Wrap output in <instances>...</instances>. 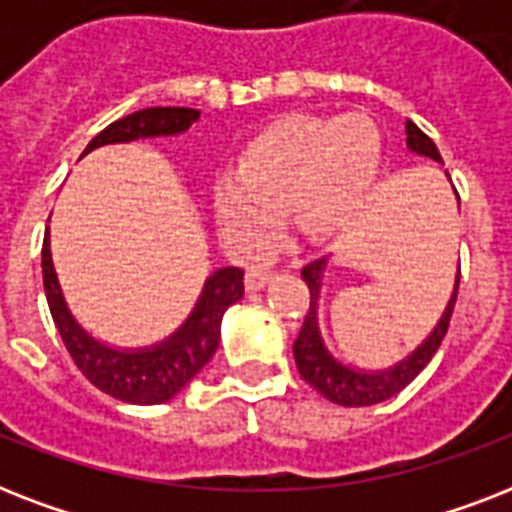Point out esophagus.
Here are the masks:
<instances>
[{"label": "esophagus", "instance_id": "1", "mask_svg": "<svg viewBox=\"0 0 512 512\" xmlns=\"http://www.w3.org/2000/svg\"><path fill=\"white\" fill-rule=\"evenodd\" d=\"M271 279H273L271 271H249L247 276H244V287H247L249 292H257V289H263Z\"/></svg>", "mask_w": 512, "mask_h": 512}]
</instances>
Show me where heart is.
Listing matches in <instances>:
<instances>
[{
  "label": "heart",
  "instance_id": "b5f03b06",
  "mask_svg": "<svg viewBox=\"0 0 512 512\" xmlns=\"http://www.w3.org/2000/svg\"><path fill=\"white\" fill-rule=\"evenodd\" d=\"M380 159V132L366 116L281 119L241 151L233 175L212 185L217 228L239 255H255L276 236L284 209L305 236H335L366 207Z\"/></svg>",
  "mask_w": 512,
  "mask_h": 512
}]
</instances>
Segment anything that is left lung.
Masks as SVG:
<instances>
[{
  "label": "left lung",
  "mask_w": 512,
  "mask_h": 512,
  "mask_svg": "<svg viewBox=\"0 0 512 512\" xmlns=\"http://www.w3.org/2000/svg\"><path fill=\"white\" fill-rule=\"evenodd\" d=\"M406 146H409L412 154L428 156L433 162L444 164L436 143L414 122H406ZM324 268H327V257L313 260V263H308L303 268V281L311 289V308L305 313L303 329H300L295 348H292L295 350L297 369L303 374V380L319 390L321 396L329 398L332 404L372 406L380 404V401H388L390 396L401 393L430 364V358L436 356L438 345L446 337V329H449V321H452L454 303H457V289H460V271H457V281H454L452 300H449L444 316L436 324V329L430 332L428 340L422 342L417 350H412L404 361H398L396 366L380 369V372H364V369H353V366L342 364L340 358L332 356L327 345H324V337L319 332V297L321 281H324Z\"/></svg>",
  "instance_id": "left-lung-1"
}]
</instances>
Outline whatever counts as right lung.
Instances as JSON below:
<instances>
[{
	"instance_id": "obj_1",
	"label": "right lung",
	"mask_w": 512,
	"mask_h": 512,
	"mask_svg": "<svg viewBox=\"0 0 512 512\" xmlns=\"http://www.w3.org/2000/svg\"><path fill=\"white\" fill-rule=\"evenodd\" d=\"M199 119L196 108L156 106L143 108L108 124L106 130L90 140L84 154L108 143H130L140 138H162L185 132ZM42 279L44 295L50 305L52 321L66 342L68 353L82 374L98 390L127 404H164L188 385L207 366L220 345V321L233 303L244 297V271L241 268H220L207 279L196 308L185 324L159 345L138 350L111 348L95 340L90 332L79 327L71 316L58 284V273L52 265L50 228L42 244Z\"/></svg>"
}]
</instances>
